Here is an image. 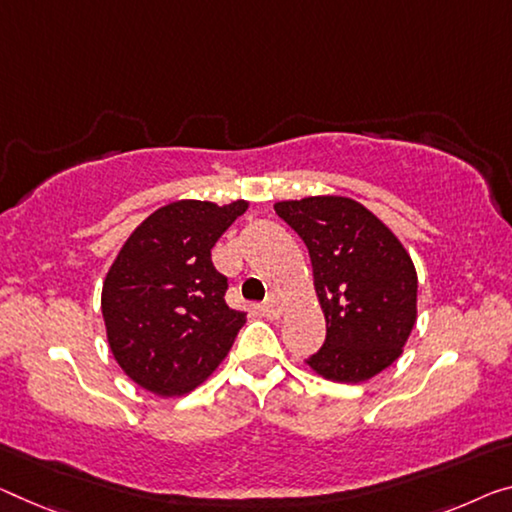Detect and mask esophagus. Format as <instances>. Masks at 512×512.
<instances>
[{
  "instance_id": "obj_1",
  "label": "esophagus",
  "mask_w": 512,
  "mask_h": 512,
  "mask_svg": "<svg viewBox=\"0 0 512 512\" xmlns=\"http://www.w3.org/2000/svg\"><path fill=\"white\" fill-rule=\"evenodd\" d=\"M263 313L267 318H279L281 316V304H279V300L277 297H270V300H267L265 304H263Z\"/></svg>"
}]
</instances>
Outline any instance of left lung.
Segmentation results:
<instances>
[{
  "label": "left lung",
  "instance_id": "left-lung-1",
  "mask_svg": "<svg viewBox=\"0 0 512 512\" xmlns=\"http://www.w3.org/2000/svg\"><path fill=\"white\" fill-rule=\"evenodd\" d=\"M277 215L304 240L327 320L322 348L306 359L334 382H366L400 357L416 322L410 254L371 210L345 196L281 201Z\"/></svg>",
  "mask_w": 512,
  "mask_h": 512
}]
</instances>
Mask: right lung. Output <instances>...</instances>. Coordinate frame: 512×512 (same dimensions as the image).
<instances>
[{
	"mask_svg": "<svg viewBox=\"0 0 512 512\" xmlns=\"http://www.w3.org/2000/svg\"><path fill=\"white\" fill-rule=\"evenodd\" d=\"M247 210L245 201H174L130 235L102 286L114 359L160 396H180L222 364L245 325L224 295L229 279L210 251Z\"/></svg>",
	"mask_w": 512,
	"mask_h": 512,
	"instance_id": "obj_1",
	"label": "right lung"
}]
</instances>
